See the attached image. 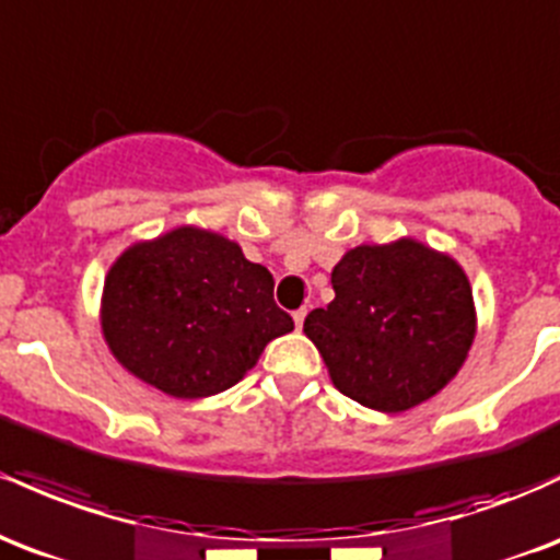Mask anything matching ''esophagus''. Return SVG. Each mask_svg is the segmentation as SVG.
<instances>
[{
  "instance_id": "34e87169",
  "label": "esophagus",
  "mask_w": 560,
  "mask_h": 560,
  "mask_svg": "<svg viewBox=\"0 0 560 560\" xmlns=\"http://www.w3.org/2000/svg\"><path fill=\"white\" fill-rule=\"evenodd\" d=\"M305 316H308V311H305V308L294 311V313H292V318H294V327H298V329H303V322H305Z\"/></svg>"
}]
</instances>
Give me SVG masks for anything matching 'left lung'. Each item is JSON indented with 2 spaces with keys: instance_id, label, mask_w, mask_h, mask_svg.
Wrapping results in <instances>:
<instances>
[{
  "instance_id": "8db88e82",
  "label": "left lung",
  "mask_w": 560,
  "mask_h": 560,
  "mask_svg": "<svg viewBox=\"0 0 560 560\" xmlns=\"http://www.w3.org/2000/svg\"><path fill=\"white\" fill-rule=\"evenodd\" d=\"M335 300L305 318L337 390L385 415L428 401L476 340L468 273L411 236L359 244L331 268Z\"/></svg>"
}]
</instances>
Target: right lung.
Segmentation results:
<instances>
[{
  "label": "right lung",
  "instance_id": "right-lung-1",
  "mask_svg": "<svg viewBox=\"0 0 560 560\" xmlns=\"http://www.w3.org/2000/svg\"><path fill=\"white\" fill-rule=\"evenodd\" d=\"M103 340L127 372L172 398H207L244 380L294 329L273 303V276L223 233L177 225L110 262Z\"/></svg>",
  "mask_w": 560,
  "mask_h": 560
}]
</instances>
